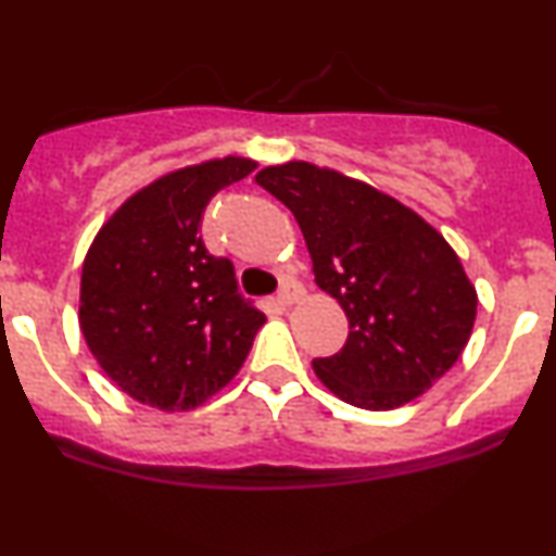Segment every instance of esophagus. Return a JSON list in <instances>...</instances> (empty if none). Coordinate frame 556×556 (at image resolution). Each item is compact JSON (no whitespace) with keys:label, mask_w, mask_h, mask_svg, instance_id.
<instances>
[{"label":"esophagus","mask_w":556,"mask_h":556,"mask_svg":"<svg viewBox=\"0 0 556 556\" xmlns=\"http://www.w3.org/2000/svg\"><path fill=\"white\" fill-rule=\"evenodd\" d=\"M295 298H298V290L292 285H285L282 290L277 292V305H282V308H287V305H292L295 303Z\"/></svg>","instance_id":"34e87169"}]
</instances>
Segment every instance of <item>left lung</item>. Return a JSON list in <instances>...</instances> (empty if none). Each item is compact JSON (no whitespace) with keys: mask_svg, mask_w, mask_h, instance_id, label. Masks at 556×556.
I'll return each mask as SVG.
<instances>
[{"mask_svg":"<svg viewBox=\"0 0 556 556\" xmlns=\"http://www.w3.org/2000/svg\"><path fill=\"white\" fill-rule=\"evenodd\" d=\"M256 182L295 214L316 285L348 316L344 348L314 361L329 392L392 410L455 366L478 295L429 222L371 185L308 162L266 167Z\"/></svg>","mask_w":556,"mask_h":556,"instance_id":"8db88e82","label":"left lung"}]
</instances>
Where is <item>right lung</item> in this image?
<instances>
[{"mask_svg":"<svg viewBox=\"0 0 556 556\" xmlns=\"http://www.w3.org/2000/svg\"><path fill=\"white\" fill-rule=\"evenodd\" d=\"M256 169L212 159L130 195L96 235L80 277V331L104 374L143 405L190 410L240 371L266 316L229 258L203 245L201 214Z\"/></svg>","mask_w":556,"mask_h":556,"instance_id":"add662e5","label":"right lung"}]
</instances>
